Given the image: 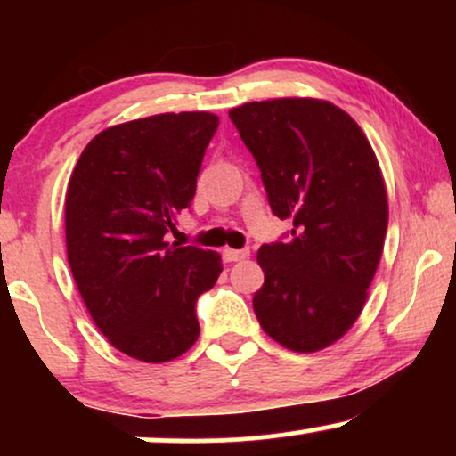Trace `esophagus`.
Returning a JSON list of instances; mask_svg holds the SVG:
<instances>
[{"label":"esophagus","mask_w":456,"mask_h":456,"mask_svg":"<svg viewBox=\"0 0 456 456\" xmlns=\"http://www.w3.org/2000/svg\"><path fill=\"white\" fill-rule=\"evenodd\" d=\"M224 261H228V264H234V261H240L248 257V251L247 248H224Z\"/></svg>","instance_id":"34e87169"}]
</instances>
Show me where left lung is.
Here are the masks:
<instances>
[{
    "mask_svg": "<svg viewBox=\"0 0 456 456\" xmlns=\"http://www.w3.org/2000/svg\"><path fill=\"white\" fill-rule=\"evenodd\" d=\"M228 116L272 211L292 222L289 242L259 248L265 282L255 315L278 345L322 351L357 322L384 251L388 199L376 153L359 124L323 99H267Z\"/></svg>",
    "mask_w": 456,
    "mask_h": 456,
    "instance_id": "8db88e82",
    "label": "left lung"
}]
</instances>
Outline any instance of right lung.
<instances>
[{
    "label": "right lung",
    "mask_w": 456,
    "mask_h": 456,
    "mask_svg": "<svg viewBox=\"0 0 456 456\" xmlns=\"http://www.w3.org/2000/svg\"><path fill=\"white\" fill-rule=\"evenodd\" d=\"M216 114L180 111L124 122L80 153L66 192L74 282L102 334L128 357L164 363L199 338L195 305L222 257L166 242L189 209Z\"/></svg>",
    "instance_id": "right-lung-1"
}]
</instances>
